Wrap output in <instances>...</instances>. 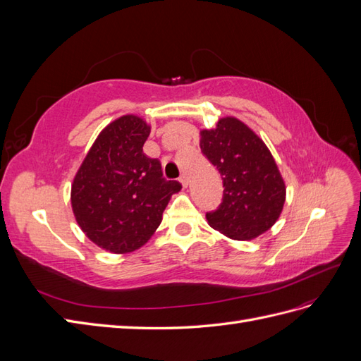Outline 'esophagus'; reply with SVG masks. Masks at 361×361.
I'll use <instances>...</instances> for the list:
<instances>
[{"label": "esophagus", "mask_w": 361, "mask_h": 361, "mask_svg": "<svg viewBox=\"0 0 361 361\" xmlns=\"http://www.w3.org/2000/svg\"><path fill=\"white\" fill-rule=\"evenodd\" d=\"M179 182L182 183L183 188H187V187H188V176H187V174H180Z\"/></svg>", "instance_id": "obj_1"}]
</instances>
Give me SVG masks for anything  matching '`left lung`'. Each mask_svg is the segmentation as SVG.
Masks as SVG:
<instances>
[{
	"mask_svg": "<svg viewBox=\"0 0 361 361\" xmlns=\"http://www.w3.org/2000/svg\"><path fill=\"white\" fill-rule=\"evenodd\" d=\"M203 155L223 179V202L206 220L223 235L248 241L274 226L286 187L271 152L253 130L235 117H223L200 133Z\"/></svg>",
	"mask_w": 361,
	"mask_h": 361,
	"instance_id": "left-lung-1",
	"label": "left lung"
}]
</instances>
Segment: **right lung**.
Returning <instances> with one entry per match:
<instances>
[{"instance_id": "obj_1", "label": "right lung", "mask_w": 361, "mask_h": 361, "mask_svg": "<svg viewBox=\"0 0 361 361\" xmlns=\"http://www.w3.org/2000/svg\"><path fill=\"white\" fill-rule=\"evenodd\" d=\"M150 126L118 117L97 135L72 183V209L87 238L111 253H129L155 233L178 180L162 178L161 162L143 154Z\"/></svg>"}]
</instances>
